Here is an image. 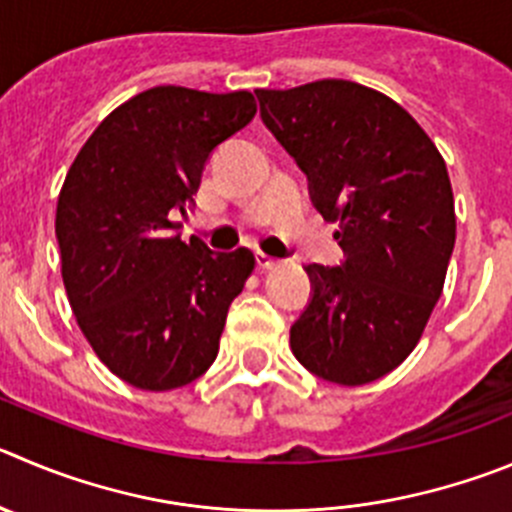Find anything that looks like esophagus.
<instances>
[{
	"mask_svg": "<svg viewBox=\"0 0 512 512\" xmlns=\"http://www.w3.org/2000/svg\"><path fill=\"white\" fill-rule=\"evenodd\" d=\"M257 265L262 267V270H275V267L280 265V260L278 257H272V255H267V252H260L257 250Z\"/></svg>",
	"mask_w": 512,
	"mask_h": 512,
	"instance_id": "obj_1",
	"label": "esophagus"
}]
</instances>
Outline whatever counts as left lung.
Returning <instances> with one entry per match:
<instances>
[{"label":"left lung","instance_id":"8db88e82","mask_svg":"<svg viewBox=\"0 0 512 512\" xmlns=\"http://www.w3.org/2000/svg\"><path fill=\"white\" fill-rule=\"evenodd\" d=\"M255 93L346 252L341 267L308 265L313 298L290 348L321 379L371 384L414 351L442 295L457 232L447 166L424 128L374 88L328 78Z\"/></svg>","mask_w":512,"mask_h":512}]
</instances>
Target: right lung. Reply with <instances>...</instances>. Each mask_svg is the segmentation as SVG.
I'll return each instance as SVG.
<instances>
[{
  "label": "right lung",
  "mask_w": 512,
  "mask_h": 512,
  "mask_svg": "<svg viewBox=\"0 0 512 512\" xmlns=\"http://www.w3.org/2000/svg\"><path fill=\"white\" fill-rule=\"evenodd\" d=\"M255 113L250 90H143L100 121L65 176L55 234L70 308L95 356L136 389L199 379L255 270L252 250L184 242L171 219L209 154Z\"/></svg>",
  "instance_id": "add662e5"
}]
</instances>
